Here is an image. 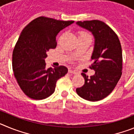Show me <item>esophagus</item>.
I'll list each match as a JSON object with an SVG mask.
<instances>
[{
    "label": "esophagus",
    "mask_w": 134,
    "mask_h": 134,
    "mask_svg": "<svg viewBox=\"0 0 134 134\" xmlns=\"http://www.w3.org/2000/svg\"><path fill=\"white\" fill-rule=\"evenodd\" d=\"M68 72L71 73V74H78V72H75V71L72 70H71V69L68 70Z\"/></svg>",
    "instance_id": "1"
}]
</instances>
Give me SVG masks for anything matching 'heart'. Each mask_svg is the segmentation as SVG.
Wrapping results in <instances>:
<instances>
[{"mask_svg": "<svg viewBox=\"0 0 134 134\" xmlns=\"http://www.w3.org/2000/svg\"><path fill=\"white\" fill-rule=\"evenodd\" d=\"M78 37L79 38H82V37H91V36L88 32L85 31H78Z\"/></svg>", "mask_w": 134, "mask_h": 134, "instance_id": "1", "label": "heart"}]
</instances>
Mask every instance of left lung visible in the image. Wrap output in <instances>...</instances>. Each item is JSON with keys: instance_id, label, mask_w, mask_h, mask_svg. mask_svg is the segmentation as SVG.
Returning <instances> with one entry per match:
<instances>
[{"instance_id": "obj_1", "label": "left lung", "mask_w": 134, "mask_h": 134, "mask_svg": "<svg viewBox=\"0 0 134 134\" xmlns=\"http://www.w3.org/2000/svg\"><path fill=\"white\" fill-rule=\"evenodd\" d=\"M76 24L92 32L95 39L91 69L95 74L88 78L85 73V85L76 91L90 101L104 99L113 91L122 74V50L117 34L109 26L99 20L78 21Z\"/></svg>"}]
</instances>
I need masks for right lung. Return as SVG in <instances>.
<instances>
[{"label":"right lung","mask_w":134,"mask_h":134,"mask_svg":"<svg viewBox=\"0 0 134 134\" xmlns=\"http://www.w3.org/2000/svg\"><path fill=\"white\" fill-rule=\"evenodd\" d=\"M74 21H60L40 16L25 27L13 52L14 75L23 93L31 99L41 100L55 91L57 80L66 75L64 66L46 68L47 52L56 48V35Z\"/></svg>","instance_id":"add662e5"}]
</instances>
